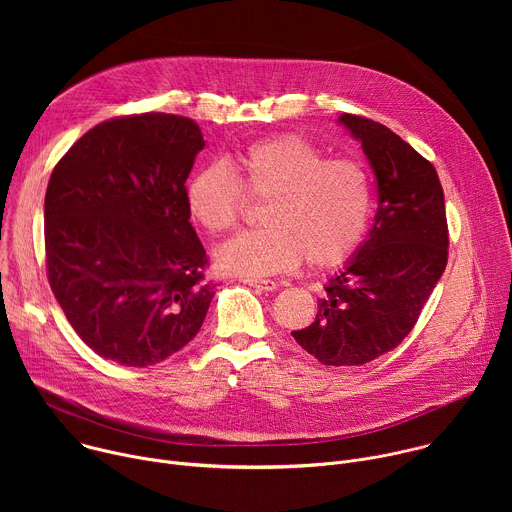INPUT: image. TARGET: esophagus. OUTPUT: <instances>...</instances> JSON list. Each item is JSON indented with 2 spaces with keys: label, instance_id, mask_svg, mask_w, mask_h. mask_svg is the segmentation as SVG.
<instances>
[{
  "label": "esophagus",
  "instance_id": "esophagus-1",
  "mask_svg": "<svg viewBox=\"0 0 512 512\" xmlns=\"http://www.w3.org/2000/svg\"><path fill=\"white\" fill-rule=\"evenodd\" d=\"M245 283L255 287V289H259V291H273V289H277V283L271 281V279H245Z\"/></svg>",
  "mask_w": 512,
  "mask_h": 512
}]
</instances>
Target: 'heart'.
<instances>
[{"instance_id":"1","label":"heart","mask_w":512,"mask_h":512,"mask_svg":"<svg viewBox=\"0 0 512 512\" xmlns=\"http://www.w3.org/2000/svg\"><path fill=\"white\" fill-rule=\"evenodd\" d=\"M243 190L269 202L261 212L263 229L239 233L216 249L214 263L227 275L283 273L304 255L314 267L336 265L369 225L371 184L364 170L352 160H326L300 135L257 141L229 164L198 168L186 186L192 221L210 235L229 231L241 214Z\"/></svg>"}]
</instances>
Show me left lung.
<instances>
[{
	"label": "left lung",
	"mask_w": 512,
	"mask_h": 512,
	"mask_svg": "<svg viewBox=\"0 0 512 512\" xmlns=\"http://www.w3.org/2000/svg\"><path fill=\"white\" fill-rule=\"evenodd\" d=\"M338 123L362 145L379 206L367 239L328 277L316 320L291 336L328 367H360L413 330L448 263V221L435 168L407 141L358 115Z\"/></svg>",
	"instance_id": "obj_1"
}]
</instances>
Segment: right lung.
<instances>
[{"label": "right lung", "mask_w": 512, "mask_h": 512, "mask_svg": "<svg viewBox=\"0 0 512 512\" xmlns=\"http://www.w3.org/2000/svg\"><path fill=\"white\" fill-rule=\"evenodd\" d=\"M202 148L192 119L121 117L87 131L50 176L54 298L81 340L123 367H152L184 348L214 298L184 186Z\"/></svg>", "instance_id": "add662e5"}]
</instances>
